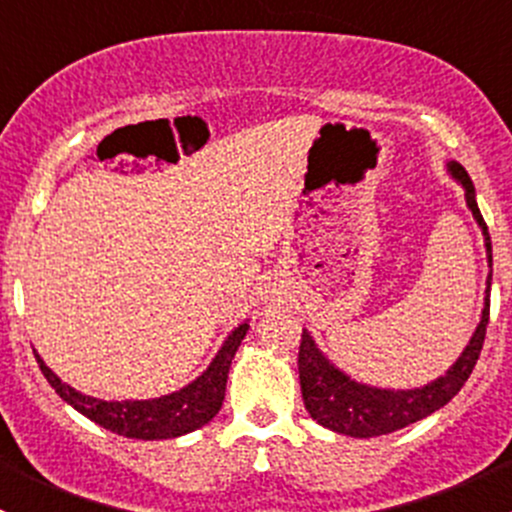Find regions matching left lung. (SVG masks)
<instances>
[{
  "label": "left lung",
  "instance_id": "8db88e82",
  "mask_svg": "<svg viewBox=\"0 0 512 512\" xmlns=\"http://www.w3.org/2000/svg\"><path fill=\"white\" fill-rule=\"evenodd\" d=\"M446 168L451 178L461 183L463 190H466V205L473 213V218H476L480 230H483L485 257H488V267H493V247H490L488 225H485L483 215L478 210L476 188H473L471 175L456 160L446 163ZM490 280H493V272H488V280H485L483 312H480V322L476 332H473L471 342L466 344L461 356L448 366L446 374L428 381V384L416 386V389H379V386L361 384V381L344 374L339 366H334L322 354V349L314 344L312 334L304 329L297 366L304 409L309 411V416L319 426L329 428L334 433H344V436L352 438H374L411 426V423L421 421V418L431 416L433 411L446 406L463 389L473 366H476L480 349H483L485 324H488L490 314Z\"/></svg>",
  "mask_w": 512,
  "mask_h": 512
}]
</instances>
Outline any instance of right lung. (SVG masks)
<instances>
[{
  "instance_id": "obj_1",
  "label": "right lung",
  "mask_w": 512,
  "mask_h": 512,
  "mask_svg": "<svg viewBox=\"0 0 512 512\" xmlns=\"http://www.w3.org/2000/svg\"><path fill=\"white\" fill-rule=\"evenodd\" d=\"M250 322H242L227 334L223 347L218 349L215 359L210 361L208 369L185 384L183 389L173 391V394L158 396V399H141V401H103L96 396H86L76 391L74 386L64 384L49 366L44 364L39 354L36 364H39L41 374L51 384V389L61 396L69 406H74L79 414L103 426L106 431L118 433L126 438H141V441H160V438H178L185 433L195 431V428L205 426L215 418L225 399L227 386V371H230L232 356L237 347L245 339Z\"/></svg>"
}]
</instances>
